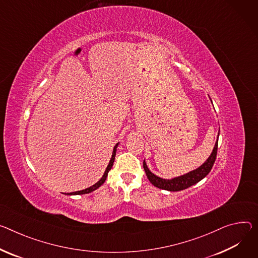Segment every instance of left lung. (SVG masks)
Here are the masks:
<instances>
[{
    "instance_id": "8db88e82",
    "label": "left lung",
    "mask_w": 258,
    "mask_h": 258,
    "mask_svg": "<svg viewBox=\"0 0 258 258\" xmlns=\"http://www.w3.org/2000/svg\"><path fill=\"white\" fill-rule=\"evenodd\" d=\"M219 136V134H218ZM217 149H218V137H217V142L215 143V146L213 148L212 153L209 156V158L203 163L201 167H199L198 169L186 173L182 176L179 177H175L173 179H162L156 175H154L147 167L145 160L143 161V168L145 170L146 176L149 179V181L155 186L157 188L160 189H165V190H169V191H180L183 189L188 188V187L197 184L198 182H200L202 179H204L212 169L215 159H216V155H217Z\"/></svg>"
}]
</instances>
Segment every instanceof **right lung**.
<instances>
[{
  "mask_svg": "<svg viewBox=\"0 0 258 258\" xmlns=\"http://www.w3.org/2000/svg\"><path fill=\"white\" fill-rule=\"evenodd\" d=\"M117 146H118V143H117V144L114 146V149H113V152H112V157H111V159H110V161H109V165L107 166V169H106V171H105V173H104L103 177H102V178H101V179H100V180H99L95 185H92V186L88 187V188H86V189L79 190V191H75V192H71V194H68V195H69V196H77V195H85V194H89V192H91V191H93V190L98 189L101 185H103V184H104V182H105V181H106V179H107V176H108L109 171L112 169L113 162H114V159H115V155H116V149H117Z\"/></svg>",
  "mask_w": 258,
  "mask_h": 258,
  "instance_id": "obj_1",
  "label": "right lung"
}]
</instances>
